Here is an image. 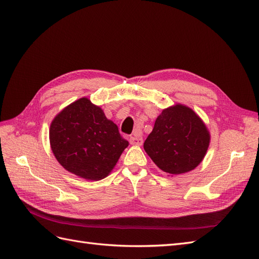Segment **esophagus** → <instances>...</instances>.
Masks as SVG:
<instances>
[{
	"mask_svg": "<svg viewBox=\"0 0 259 259\" xmlns=\"http://www.w3.org/2000/svg\"><path fill=\"white\" fill-rule=\"evenodd\" d=\"M130 143L132 145H136V146H142L143 145V137L134 134V136H132L130 138Z\"/></svg>",
	"mask_w": 259,
	"mask_h": 259,
	"instance_id": "esophagus-1",
	"label": "esophagus"
}]
</instances>
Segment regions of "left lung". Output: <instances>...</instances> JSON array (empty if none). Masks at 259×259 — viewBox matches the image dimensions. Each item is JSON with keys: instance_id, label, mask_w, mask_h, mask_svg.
<instances>
[{"instance_id": "obj_1", "label": "left lung", "mask_w": 259, "mask_h": 259, "mask_svg": "<svg viewBox=\"0 0 259 259\" xmlns=\"http://www.w3.org/2000/svg\"><path fill=\"white\" fill-rule=\"evenodd\" d=\"M209 145V134L200 117L183 105L169 107L156 117L144 143L156 166L168 174H183L197 167Z\"/></svg>"}]
</instances>
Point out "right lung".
<instances>
[{"label": "right lung", "mask_w": 259, "mask_h": 259, "mask_svg": "<svg viewBox=\"0 0 259 259\" xmlns=\"http://www.w3.org/2000/svg\"><path fill=\"white\" fill-rule=\"evenodd\" d=\"M50 142L62 166L90 180L108 176L128 146L116 125L88 98L74 101L55 117Z\"/></svg>", "instance_id": "1"}]
</instances>
